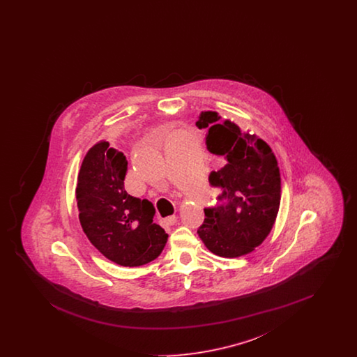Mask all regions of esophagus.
Returning <instances> with one entry per match:
<instances>
[{
    "label": "esophagus",
    "instance_id": "esophagus-1",
    "mask_svg": "<svg viewBox=\"0 0 357 357\" xmlns=\"http://www.w3.org/2000/svg\"><path fill=\"white\" fill-rule=\"evenodd\" d=\"M175 222H176V215H170V217H167V218L165 220V223H166V225H169V226L174 225Z\"/></svg>",
    "mask_w": 357,
    "mask_h": 357
}]
</instances>
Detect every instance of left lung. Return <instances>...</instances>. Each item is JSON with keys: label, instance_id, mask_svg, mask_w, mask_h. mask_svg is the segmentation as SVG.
<instances>
[{"label": "left lung", "instance_id": "1", "mask_svg": "<svg viewBox=\"0 0 357 357\" xmlns=\"http://www.w3.org/2000/svg\"><path fill=\"white\" fill-rule=\"evenodd\" d=\"M207 128L206 146L218 159L210 185L220 187V204L204 208L198 236L215 255L236 258L249 255L269 236L281 201L277 159L261 137L242 132L236 123L214 111H204L197 121Z\"/></svg>", "mask_w": 357, "mask_h": 357}]
</instances>
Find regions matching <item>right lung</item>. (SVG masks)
Here are the masks:
<instances>
[{
	"label": "right lung",
	"instance_id": "obj_1",
	"mask_svg": "<svg viewBox=\"0 0 357 357\" xmlns=\"http://www.w3.org/2000/svg\"><path fill=\"white\" fill-rule=\"evenodd\" d=\"M124 153L98 142L85 153L77 175L79 220L91 243L121 266H140L162 253L166 231L153 223L155 208L124 188Z\"/></svg>",
	"mask_w": 357,
	"mask_h": 357
}]
</instances>
